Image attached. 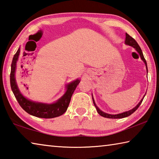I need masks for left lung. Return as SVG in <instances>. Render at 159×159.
<instances>
[{
	"label": "left lung",
	"mask_w": 159,
	"mask_h": 159,
	"mask_svg": "<svg viewBox=\"0 0 159 159\" xmlns=\"http://www.w3.org/2000/svg\"><path fill=\"white\" fill-rule=\"evenodd\" d=\"M125 43L126 45H130V46H132L133 47L134 49L136 50L137 52H138L139 54V56H140V57L142 59V60H143V61L145 64V66H146V68H147V71H148L147 70V61L146 60H145V59L144 57V55H143V53H142V51L141 50L140 47L139 46V45L138 43L136 42L135 40H134L133 38H132L130 35H128L127 33L125 34ZM146 95V94H145ZM145 95H144L143 98H142L140 102H139V103L137 104L136 107H134L133 109H132L131 110H129V111H125V112H123V113H121V114H107V113H104V111H101L100 109H99L98 106L96 105L95 102V100H94L93 99V104L94 105H95V108L97 109V111L98 112V114L102 116H103L104 118H125V117H127V116H129L131 115L133 113H134V111H136L137 109H138V107H139V105H140L141 103L142 102V100H143V99L144 98Z\"/></svg>",
	"instance_id": "8db88e82"
}]
</instances>
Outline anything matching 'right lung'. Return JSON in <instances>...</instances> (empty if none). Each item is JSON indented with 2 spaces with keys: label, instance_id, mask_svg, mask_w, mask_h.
<instances>
[{
  "label": "right lung",
  "instance_id": "obj_1",
  "mask_svg": "<svg viewBox=\"0 0 159 159\" xmlns=\"http://www.w3.org/2000/svg\"><path fill=\"white\" fill-rule=\"evenodd\" d=\"M20 52V48H19L13 57L11 64V71H10V86L18 103L26 112L36 117L52 118L62 115L68 108L71 96L80 80L78 79L67 84L66 86V91L64 95L57 102L52 104H45L42 102H36L29 100L21 93L15 79L16 65H17Z\"/></svg>",
  "mask_w": 159,
  "mask_h": 159
}]
</instances>
